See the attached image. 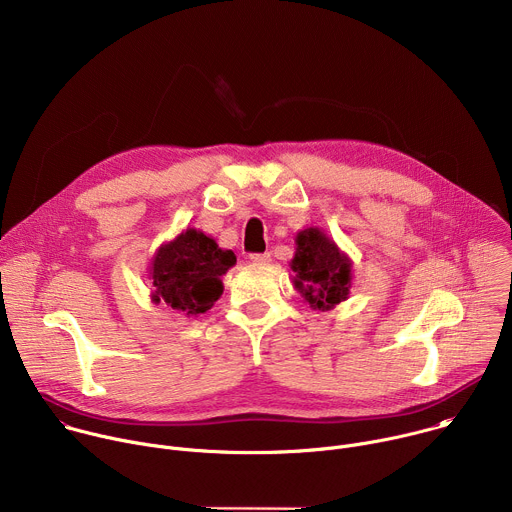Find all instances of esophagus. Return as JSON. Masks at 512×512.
Instances as JSON below:
<instances>
[{
    "label": "esophagus",
    "mask_w": 512,
    "mask_h": 512,
    "mask_svg": "<svg viewBox=\"0 0 512 512\" xmlns=\"http://www.w3.org/2000/svg\"><path fill=\"white\" fill-rule=\"evenodd\" d=\"M249 259L253 263H267V261H271V253L269 251H265V253H251Z\"/></svg>",
    "instance_id": "1"
}]
</instances>
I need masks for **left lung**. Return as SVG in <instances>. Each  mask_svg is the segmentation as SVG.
I'll list each match as a JSON object with an SVG mask.
<instances>
[{
    "mask_svg": "<svg viewBox=\"0 0 512 512\" xmlns=\"http://www.w3.org/2000/svg\"><path fill=\"white\" fill-rule=\"evenodd\" d=\"M296 257L291 269L296 271V287L312 308L330 310L348 296L350 261L318 229H306L298 235Z\"/></svg>",
    "mask_w": 512,
    "mask_h": 512,
    "instance_id": "obj_1",
    "label": "left lung"
}]
</instances>
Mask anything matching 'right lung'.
I'll return each instance as SVG.
<instances>
[{"label": "right lung", "instance_id": "right-lung-1", "mask_svg": "<svg viewBox=\"0 0 512 512\" xmlns=\"http://www.w3.org/2000/svg\"><path fill=\"white\" fill-rule=\"evenodd\" d=\"M237 263L233 251L218 245L200 231L188 229L176 241L160 247L154 259V302L174 310L204 314L223 294L221 275Z\"/></svg>", "mask_w": 512, "mask_h": 512}]
</instances>
